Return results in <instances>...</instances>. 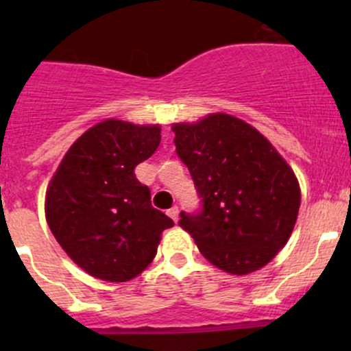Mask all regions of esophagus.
Returning <instances> with one entry per match:
<instances>
[{"mask_svg": "<svg viewBox=\"0 0 351 351\" xmlns=\"http://www.w3.org/2000/svg\"><path fill=\"white\" fill-rule=\"evenodd\" d=\"M178 214H180V208H178V207H171V208H169V210H168V215H169V217H171L175 222L178 221Z\"/></svg>", "mask_w": 351, "mask_h": 351, "instance_id": "esophagus-1", "label": "esophagus"}]
</instances>
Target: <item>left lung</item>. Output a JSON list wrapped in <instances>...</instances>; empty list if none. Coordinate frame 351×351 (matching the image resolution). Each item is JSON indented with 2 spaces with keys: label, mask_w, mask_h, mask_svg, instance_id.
<instances>
[{
  "label": "left lung",
  "mask_w": 351,
  "mask_h": 351,
  "mask_svg": "<svg viewBox=\"0 0 351 351\" xmlns=\"http://www.w3.org/2000/svg\"><path fill=\"white\" fill-rule=\"evenodd\" d=\"M173 132L202 204L198 212H182L178 224L221 270H260L295 226L300 189L292 168L267 137L228 113L175 123Z\"/></svg>",
  "instance_id": "8db88e82"
}]
</instances>
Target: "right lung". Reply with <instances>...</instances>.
I'll return each mask as SVG.
<instances>
[{"instance_id": "add662e5", "label": "right lung", "mask_w": 351, "mask_h": 351, "mask_svg": "<svg viewBox=\"0 0 351 351\" xmlns=\"http://www.w3.org/2000/svg\"><path fill=\"white\" fill-rule=\"evenodd\" d=\"M159 143V125L104 120L69 147L52 176L45 219L86 274L107 282L137 277L154 260L161 232L175 226L134 173Z\"/></svg>"}]
</instances>
